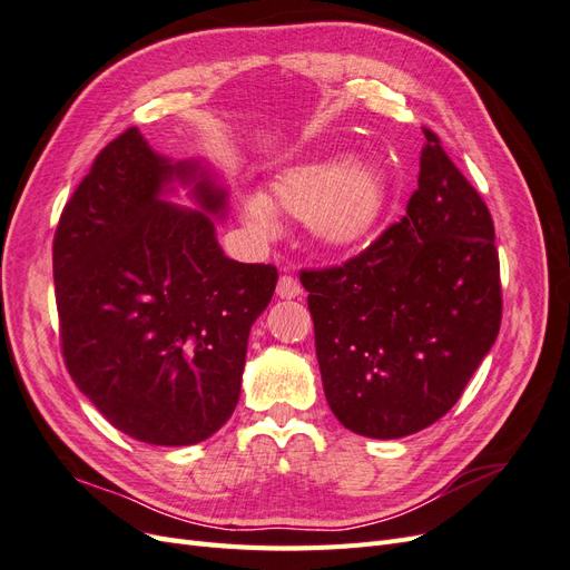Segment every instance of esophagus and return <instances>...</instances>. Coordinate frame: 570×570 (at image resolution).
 Here are the masks:
<instances>
[{
  "label": "esophagus",
  "instance_id": "1",
  "mask_svg": "<svg viewBox=\"0 0 570 570\" xmlns=\"http://www.w3.org/2000/svg\"><path fill=\"white\" fill-rule=\"evenodd\" d=\"M275 295H278L281 299H295L302 295V285L295 275H283V278L278 281V287H275Z\"/></svg>",
  "mask_w": 570,
  "mask_h": 570
}]
</instances>
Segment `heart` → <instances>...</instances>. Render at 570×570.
Listing matches in <instances>:
<instances>
[{
  "label": "heart",
  "instance_id": "obj_1",
  "mask_svg": "<svg viewBox=\"0 0 570 570\" xmlns=\"http://www.w3.org/2000/svg\"><path fill=\"white\" fill-rule=\"evenodd\" d=\"M387 178L373 161L323 157L273 176L266 197H249L243 218L256 233L273 230V212L306 220L323 249L347 252L366 243L387 206Z\"/></svg>",
  "mask_w": 570,
  "mask_h": 570
}]
</instances>
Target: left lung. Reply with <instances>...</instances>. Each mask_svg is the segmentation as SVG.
Segmentation results:
<instances>
[{"label":"left lung","instance_id":"8db88e82","mask_svg":"<svg viewBox=\"0 0 570 570\" xmlns=\"http://www.w3.org/2000/svg\"><path fill=\"white\" fill-rule=\"evenodd\" d=\"M423 135L406 216L342 266L299 273L325 400L375 440L440 421L502 325L492 216L440 137Z\"/></svg>","mask_w":570,"mask_h":570}]
</instances>
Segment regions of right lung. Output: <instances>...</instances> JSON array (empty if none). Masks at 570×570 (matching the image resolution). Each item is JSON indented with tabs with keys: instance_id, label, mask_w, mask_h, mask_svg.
Here are the masks:
<instances>
[{
	"instance_id": "1",
	"label": "right lung",
	"mask_w": 570,
	"mask_h": 570,
	"mask_svg": "<svg viewBox=\"0 0 570 570\" xmlns=\"http://www.w3.org/2000/svg\"><path fill=\"white\" fill-rule=\"evenodd\" d=\"M194 185L202 213L163 199ZM226 189L197 161H168L137 128L97 154L55 233L66 368L120 433L185 446L212 438L239 400L252 323L278 271L223 254L209 216Z\"/></svg>"
}]
</instances>
